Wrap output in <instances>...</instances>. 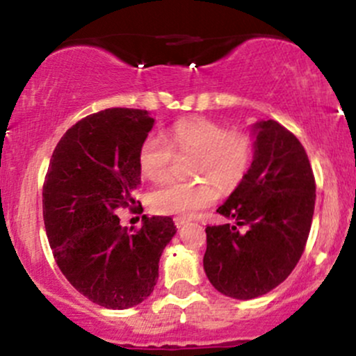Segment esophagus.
<instances>
[{
    "instance_id": "obj_1",
    "label": "esophagus",
    "mask_w": 356,
    "mask_h": 356,
    "mask_svg": "<svg viewBox=\"0 0 356 356\" xmlns=\"http://www.w3.org/2000/svg\"><path fill=\"white\" fill-rule=\"evenodd\" d=\"M186 222H187V220L184 219V218H175V219H174V224H175V226H177V227H182Z\"/></svg>"
}]
</instances>
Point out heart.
Masks as SVG:
<instances>
[{"instance_id":"heart-1","label":"heart","mask_w":356,"mask_h":356,"mask_svg":"<svg viewBox=\"0 0 356 356\" xmlns=\"http://www.w3.org/2000/svg\"><path fill=\"white\" fill-rule=\"evenodd\" d=\"M174 154H192V174L199 181H170L149 194V207L155 214L192 218L219 195L244 181L254 157V142L243 130L206 117H189L175 122L161 137L150 136L138 147V170L150 182H162L170 172Z\"/></svg>"}]
</instances>
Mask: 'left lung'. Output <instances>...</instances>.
I'll use <instances>...</instances> for the list:
<instances>
[{
	"mask_svg": "<svg viewBox=\"0 0 356 356\" xmlns=\"http://www.w3.org/2000/svg\"><path fill=\"white\" fill-rule=\"evenodd\" d=\"M252 130L251 169L218 209L232 224L206 227L204 271L219 293L236 300L266 295L291 275L308 241L316 199L301 142L276 120L257 122Z\"/></svg>",
	"mask_w": 356,
	"mask_h": 356,
	"instance_id": "obj_1",
	"label": "left lung"
}]
</instances>
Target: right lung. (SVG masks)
Returning <instances> with one entry per match:
<instances>
[{
  "label": "right lung",
  "instance_id": "add662e5",
  "mask_svg": "<svg viewBox=\"0 0 356 356\" xmlns=\"http://www.w3.org/2000/svg\"><path fill=\"white\" fill-rule=\"evenodd\" d=\"M152 127L154 118L138 108L81 118L56 144L44 177L43 220L53 257L76 291L110 309L150 296L159 259L177 231L169 216H142V227L130 234L115 216L136 204L138 147Z\"/></svg>",
  "mask_w": 356,
  "mask_h": 356
}]
</instances>
